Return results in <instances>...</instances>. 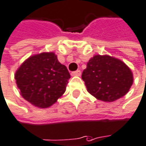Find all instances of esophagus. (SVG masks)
I'll return each instance as SVG.
<instances>
[{
  "label": "esophagus",
  "mask_w": 146,
  "mask_h": 146,
  "mask_svg": "<svg viewBox=\"0 0 146 146\" xmlns=\"http://www.w3.org/2000/svg\"><path fill=\"white\" fill-rule=\"evenodd\" d=\"M71 75H72V76H80V75H81V71H80V70H77V71L72 72Z\"/></svg>",
  "instance_id": "1"
}]
</instances>
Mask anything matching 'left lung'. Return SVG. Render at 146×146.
<instances>
[{
	"label": "left lung",
	"instance_id": "1",
	"mask_svg": "<svg viewBox=\"0 0 146 146\" xmlns=\"http://www.w3.org/2000/svg\"><path fill=\"white\" fill-rule=\"evenodd\" d=\"M88 92L97 100L113 102L125 96L133 84V73L121 60L95 55L82 73Z\"/></svg>",
	"mask_w": 146,
	"mask_h": 146
}]
</instances>
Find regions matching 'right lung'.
<instances>
[{
  "instance_id": "obj_1",
  "label": "right lung",
  "mask_w": 146,
  "mask_h": 146,
  "mask_svg": "<svg viewBox=\"0 0 146 146\" xmlns=\"http://www.w3.org/2000/svg\"><path fill=\"white\" fill-rule=\"evenodd\" d=\"M70 74L54 52H42L26 60L15 79L21 95L33 105L45 109L64 94Z\"/></svg>"
}]
</instances>
